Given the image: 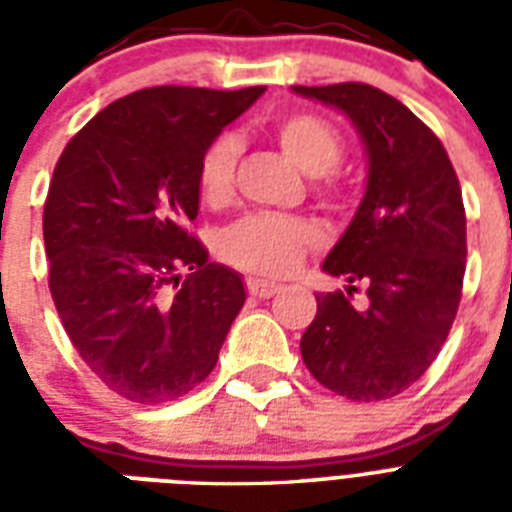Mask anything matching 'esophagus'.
<instances>
[{
  "label": "esophagus",
  "mask_w": 512,
  "mask_h": 512,
  "mask_svg": "<svg viewBox=\"0 0 512 512\" xmlns=\"http://www.w3.org/2000/svg\"><path fill=\"white\" fill-rule=\"evenodd\" d=\"M247 289L252 297H273L276 292H281V284H273V281H263V279H249Z\"/></svg>",
  "instance_id": "1"
}]
</instances>
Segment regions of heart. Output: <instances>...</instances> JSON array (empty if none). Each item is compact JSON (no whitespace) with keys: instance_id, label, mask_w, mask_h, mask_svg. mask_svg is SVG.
I'll return each instance as SVG.
<instances>
[{"instance_id":"1","label":"heart","mask_w":512,"mask_h":512,"mask_svg":"<svg viewBox=\"0 0 512 512\" xmlns=\"http://www.w3.org/2000/svg\"><path fill=\"white\" fill-rule=\"evenodd\" d=\"M281 151L308 175H324L340 162V135L329 122L313 114H287L273 124ZM239 143L225 135L204 151L199 162L201 199L220 207L231 199ZM316 231L305 220L284 215H249L233 225L223 239L225 260L241 271L260 276H287L300 265Z\"/></svg>"}]
</instances>
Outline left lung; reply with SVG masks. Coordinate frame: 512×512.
Returning <instances> with one entry per match:
<instances>
[{
	"mask_svg": "<svg viewBox=\"0 0 512 512\" xmlns=\"http://www.w3.org/2000/svg\"><path fill=\"white\" fill-rule=\"evenodd\" d=\"M292 92L348 116L366 154L361 204L321 265L348 287L316 295L300 353L324 388L385 401L428 372L457 316L468 257L460 180L441 140L388 92L361 82ZM356 280L364 309L349 303Z\"/></svg>",
	"mask_w": 512,
	"mask_h": 512,
	"instance_id": "1",
	"label": "left lung"
}]
</instances>
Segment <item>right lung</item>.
Wrapping results in <instances>:
<instances>
[{"label":"right lung","mask_w":512,"mask_h":512,"mask_svg":"<svg viewBox=\"0 0 512 512\" xmlns=\"http://www.w3.org/2000/svg\"><path fill=\"white\" fill-rule=\"evenodd\" d=\"M265 87H148L114 100L60 154L44 201L50 292L84 364L135 404H164L215 369L247 300L188 228L199 162Z\"/></svg>","instance_id":"right-lung-1"}]
</instances>
